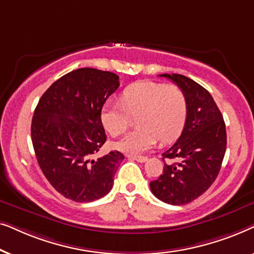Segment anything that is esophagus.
<instances>
[{
  "mask_svg": "<svg viewBox=\"0 0 254 254\" xmlns=\"http://www.w3.org/2000/svg\"><path fill=\"white\" fill-rule=\"evenodd\" d=\"M127 157L129 159H134V161L140 162V163H144L148 161V158L145 156H134V155H127Z\"/></svg>",
  "mask_w": 254,
  "mask_h": 254,
  "instance_id": "1",
  "label": "esophagus"
}]
</instances>
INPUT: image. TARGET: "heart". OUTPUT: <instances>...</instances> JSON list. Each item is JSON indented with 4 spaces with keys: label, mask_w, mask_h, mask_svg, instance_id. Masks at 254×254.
I'll return each instance as SVG.
<instances>
[{
    "label": "heart",
    "mask_w": 254,
    "mask_h": 254,
    "mask_svg": "<svg viewBox=\"0 0 254 254\" xmlns=\"http://www.w3.org/2000/svg\"><path fill=\"white\" fill-rule=\"evenodd\" d=\"M137 117L135 129L118 141L116 148L138 155L155 147L158 138L163 143L172 141L182 131L187 116L185 92L177 85L155 82H136L124 89L120 103L107 102L100 119L111 136H119L130 126V117Z\"/></svg>",
    "instance_id": "obj_1"
}]
</instances>
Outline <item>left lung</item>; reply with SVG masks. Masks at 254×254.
I'll return each instance as SVG.
<instances>
[{
    "mask_svg": "<svg viewBox=\"0 0 254 254\" xmlns=\"http://www.w3.org/2000/svg\"><path fill=\"white\" fill-rule=\"evenodd\" d=\"M159 76L185 92L187 116L182 135L163 154L178 162L164 163L159 178L150 182V190L163 202L182 206L197 199L215 182L227 149V131L221 111L203 86L180 74Z\"/></svg>",
    "mask_w": 254,
    "mask_h": 254,
    "instance_id": "8db88e82",
    "label": "left lung"
}]
</instances>
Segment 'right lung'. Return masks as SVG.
I'll return each instance as SVG.
<instances>
[{
    "label": "right lung",
    "instance_id": "1",
    "mask_svg": "<svg viewBox=\"0 0 254 254\" xmlns=\"http://www.w3.org/2000/svg\"><path fill=\"white\" fill-rule=\"evenodd\" d=\"M119 76L79 68L55 81L34 110L31 138L44 176L59 193L76 202L105 196L124 155L93 158L105 143L100 113L119 88Z\"/></svg>",
    "mask_w": 254,
    "mask_h": 254
}]
</instances>
